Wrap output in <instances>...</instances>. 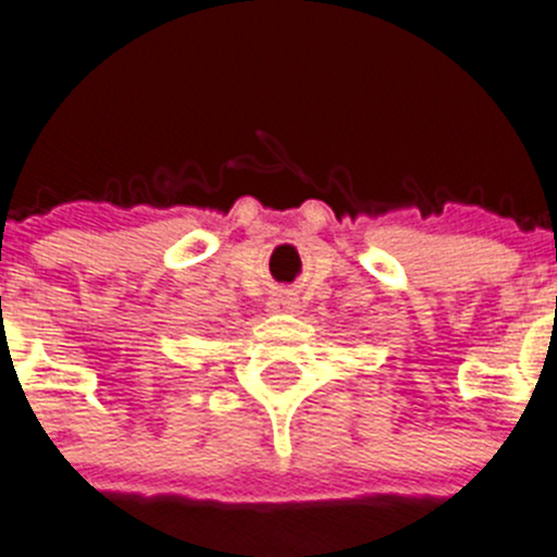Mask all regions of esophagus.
<instances>
[{
    "label": "esophagus",
    "mask_w": 557,
    "mask_h": 557,
    "mask_svg": "<svg viewBox=\"0 0 557 557\" xmlns=\"http://www.w3.org/2000/svg\"><path fill=\"white\" fill-rule=\"evenodd\" d=\"M298 309H300L298 298L289 293L275 295V298L268 300V312H273V314H293V312H298Z\"/></svg>",
    "instance_id": "obj_1"
}]
</instances>
